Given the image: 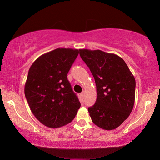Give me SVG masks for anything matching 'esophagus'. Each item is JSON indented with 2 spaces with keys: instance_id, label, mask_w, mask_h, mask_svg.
<instances>
[{
  "instance_id": "obj_1",
  "label": "esophagus",
  "mask_w": 160,
  "mask_h": 160,
  "mask_svg": "<svg viewBox=\"0 0 160 160\" xmlns=\"http://www.w3.org/2000/svg\"><path fill=\"white\" fill-rule=\"evenodd\" d=\"M85 91H82V92L80 93V96L82 97V98H84V97H85Z\"/></svg>"
}]
</instances>
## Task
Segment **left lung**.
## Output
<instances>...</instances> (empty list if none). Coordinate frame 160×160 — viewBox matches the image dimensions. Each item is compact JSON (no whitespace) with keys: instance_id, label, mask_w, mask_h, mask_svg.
I'll list each match as a JSON object with an SVG mask.
<instances>
[{"instance_id":"left-lung-1","label":"left lung","mask_w":160,"mask_h":160,"mask_svg":"<svg viewBox=\"0 0 160 160\" xmlns=\"http://www.w3.org/2000/svg\"><path fill=\"white\" fill-rule=\"evenodd\" d=\"M95 80L97 100L88 112L92 122L104 130L121 125L133 109L135 80L122 58L101 50L79 49Z\"/></svg>"}]
</instances>
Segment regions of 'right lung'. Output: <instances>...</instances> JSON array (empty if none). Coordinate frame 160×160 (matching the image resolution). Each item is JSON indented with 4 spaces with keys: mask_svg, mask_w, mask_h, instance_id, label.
<instances>
[{
    "mask_svg": "<svg viewBox=\"0 0 160 160\" xmlns=\"http://www.w3.org/2000/svg\"><path fill=\"white\" fill-rule=\"evenodd\" d=\"M79 50L58 48L32 64L25 85L31 112L44 126L60 128L71 122L80 107L67 74Z\"/></svg>",
    "mask_w": 160,
    "mask_h": 160,
    "instance_id": "right-lung-1",
    "label": "right lung"
}]
</instances>
